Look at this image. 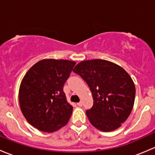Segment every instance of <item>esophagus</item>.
Masks as SVG:
<instances>
[{
  "label": "esophagus",
  "instance_id": "1",
  "mask_svg": "<svg viewBox=\"0 0 155 155\" xmlns=\"http://www.w3.org/2000/svg\"><path fill=\"white\" fill-rule=\"evenodd\" d=\"M77 105L79 106V107H82V101H80V102H79V103H78Z\"/></svg>",
  "mask_w": 155,
  "mask_h": 155
}]
</instances>
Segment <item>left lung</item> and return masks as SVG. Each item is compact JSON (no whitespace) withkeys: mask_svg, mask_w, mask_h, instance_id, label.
<instances>
[{"mask_svg":"<svg viewBox=\"0 0 155 155\" xmlns=\"http://www.w3.org/2000/svg\"><path fill=\"white\" fill-rule=\"evenodd\" d=\"M73 72L91 91L94 105L86 111L91 124L104 132L120 127L129 117L135 100V85L130 75L119 65L102 59L81 61Z\"/></svg>","mask_w":155,"mask_h":155,"instance_id":"obj_1","label":"left lung"}]
</instances>
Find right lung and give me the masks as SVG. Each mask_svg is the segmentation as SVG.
I'll use <instances>...</instances> for the list:
<instances>
[{
  "label": "right lung",
  "mask_w": 155,
  "mask_h": 155,
  "mask_svg": "<svg viewBox=\"0 0 155 155\" xmlns=\"http://www.w3.org/2000/svg\"><path fill=\"white\" fill-rule=\"evenodd\" d=\"M75 64L72 61L43 59L23 77L18 92L20 109L28 122L39 130L52 133L68 124L73 107L63 87Z\"/></svg>",
  "instance_id": "right-lung-1"
}]
</instances>
